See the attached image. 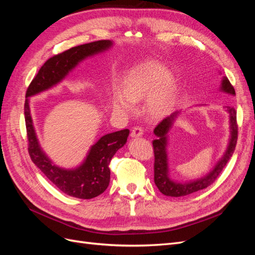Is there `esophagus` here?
Instances as JSON below:
<instances>
[{
	"mask_svg": "<svg viewBox=\"0 0 255 255\" xmlns=\"http://www.w3.org/2000/svg\"><path fill=\"white\" fill-rule=\"evenodd\" d=\"M143 134V129L139 127H135L130 130V136L132 137H140Z\"/></svg>",
	"mask_w": 255,
	"mask_h": 255,
	"instance_id": "esophagus-1",
	"label": "esophagus"
}]
</instances>
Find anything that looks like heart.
I'll return each mask as SVG.
<instances>
[{
  "instance_id": "obj_1",
  "label": "heart",
  "mask_w": 255,
  "mask_h": 255,
  "mask_svg": "<svg viewBox=\"0 0 255 255\" xmlns=\"http://www.w3.org/2000/svg\"><path fill=\"white\" fill-rule=\"evenodd\" d=\"M175 91L170 71L159 61L149 59L128 73L123 87L116 85L112 95V107L116 112L128 115L134 111V102L144 99V114L148 118L157 120L170 111Z\"/></svg>"
}]
</instances>
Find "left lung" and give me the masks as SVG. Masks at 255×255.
Returning <instances> with one entry per match:
<instances>
[{
  "label": "left lung",
  "instance_id": "left-lung-1",
  "mask_svg": "<svg viewBox=\"0 0 255 255\" xmlns=\"http://www.w3.org/2000/svg\"><path fill=\"white\" fill-rule=\"evenodd\" d=\"M220 90L226 94L235 96L234 87L231 85L228 78L223 76L220 85ZM227 112L230 117V139L227 146V150L222 157L217 161V164L206 175L200 177V179L181 183L172 180L169 174L168 165V132L172 128L173 122L179 116L180 112H175L172 115L166 117L163 121H160L157 127L154 128V134L156 139L153 140L154 148V183L159 189L161 194L169 197H183L194 194L199 190L206 188L217 179L221 173L222 169L226 167L229 159L232 157L236 142H237V123H236V111L234 107H227Z\"/></svg>",
  "mask_w": 255,
  "mask_h": 255
}]
</instances>
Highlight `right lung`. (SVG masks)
Instances as JSON below:
<instances>
[{"label": "right lung", "mask_w": 255, "mask_h": 255, "mask_svg": "<svg viewBox=\"0 0 255 255\" xmlns=\"http://www.w3.org/2000/svg\"><path fill=\"white\" fill-rule=\"evenodd\" d=\"M112 40H99L69 49L49 58L38 71L26 90L24 117L28 140V153L41 172L63 191L79 199H92L103 194L111 179L110 163L113 156L127 143L128 128L106 134L90 146L83 163L71 169L56 166L43 152L38 141L29 109L30 97L48 90L63 81L81 61L113 47Z\"/></svg>", "instance_id": "obj_1"}]
</instances>
